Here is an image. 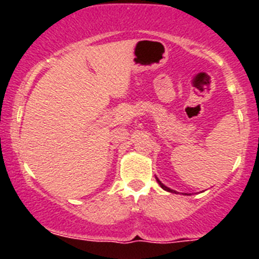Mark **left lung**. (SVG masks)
Wrapping results in <instances>:
<instances>
[{"mask_svg":"<svg viewBox=\"0 0 259 259\" xmlns=\"http://www.w3.org/2000/svg\"><path fill=\"white\" fill-rule=\"evenodd\" d=\"M157 182H158V183H159V185H161V187H162V188H163V189H164V191H167V192H172V193H174V192H175V191H172V189H170V188H167L166 185H163V184H162V183H161V182H159V180H158V179H157Z\"/></svg>","mask_w":259,"mask_h":259,"instance_id":"left-lung-1","label":"left lung"}]
</instances>
